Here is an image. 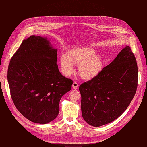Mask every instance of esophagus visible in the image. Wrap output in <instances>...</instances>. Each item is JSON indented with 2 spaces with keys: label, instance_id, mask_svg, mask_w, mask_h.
I'll return each mask as SVG.
<instances>
[{
  "label": "esophagus",
  "instance_id": "34e87169",
  "mask_svg": "<svg viewBox=\"0 0 147 147\" xmlns=\"http://www.w3.org/2000/svg\"><path fill=\"white\" fill-rule=\"evenodd\" d=\"M78 83L76 82H74L72 84V88L74 89V90H77V89L78 88Z\"/></svg>",
  "mask_w": 147,
  "mask_h": 147
}]
</instances>
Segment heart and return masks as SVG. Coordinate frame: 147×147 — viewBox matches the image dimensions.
Here are the masks:
<instances>
[{
	"label": "heart",
	"instance_id": "1",
	"mask_svg": "<svg viewBox=\"0 0 147 147\" xmlns=\"http://www.w3.org/2000/svg\"><path fill=\"white\" fill-rule=\"evenodd\" d=\"M59 63L61 71L67 76L74 72V64L79 65L80 75L86 80H91L98 76L103 69L102 57L96 55V50L91 47L72 49L67 53V55H61Z\"/></svg>",
	"mask_w": 147,
	"mask_h": 147
}]
</instances>
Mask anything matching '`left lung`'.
I'll return each instance as SVG.
<instances>
[{
  "label": "left lung",
  "mask_w": 147,
  "mask_h": 147,
  "mask_svg": "<svg viewBox=\"0 0 147 147\" xmlns=\"http://www.w3.org/2000/svg\"><path fill=\"white\" fill-rule=\"evenodd\" d=\"M137 82L136 59L126 46L98 76L80 86L84 121L99 127L121 116L134 97Z\"/></svg>",
  "instance_id": "1"
}]
</instances>
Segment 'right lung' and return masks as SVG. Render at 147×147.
Returning a JSON list of instances; mask_svg holds the SVG:
<instances>
[{
	"mask_svg": "<svg viewBox=\"0 0 147 147\" xmlns=\"http://www.w3.org/2000/svg\"><path fill=\"white\" fill-rule=\"evenodd\" d=\"M57 50L45 37L31 35L11 57L7 78L18 110L30 121L47 124L59 112V102L73 81L64 77L57 64Z\"/></svg>",
	"mask_w": 147,
	"mask_h": 147,
	"instance_id": "1",
	"label": "right lung"
}]
</instances>
